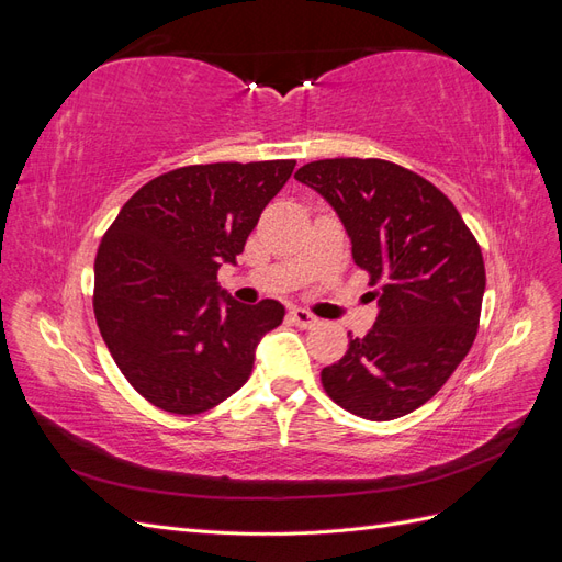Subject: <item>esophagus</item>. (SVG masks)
Here are the masks:
<instances>
[{"label":"esophagus","instance_id":"34e87169","mask_svg":"<svg viewBox=\"0 0 562 562\" xmlns=\"http://www.w3.org/2000/svg\"><path fill=\"white\" fill-rule=\"evenodd\" d=\"M288 316H291V321L295 323V326H300V328H314L316 323H318V318L312 312L302 310V307L291 310V312H288Z\"/></svg>","mask_w":562,"mask_h":562}]
</instances>
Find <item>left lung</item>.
Returning a JSON list of instances; mask_svg holds the SVG:
<instances>
[{"instance_id":"8db88e82","label":"left lung","mask_w":562,"mask_h":562,"mask_svg":"<svg viewBox=\"0 0 562 562\" xmlns=\"http://www.w3.org/2000/svg\"><path fill=\"white\" fill-rule=\"evenodd\" d=\"M335 209L368 271L378 321L321 370L351 415L389 422L436 396L479 333L485 265L452 201L384 159H321L295 173Z\"/></svg>"}]
</instances>
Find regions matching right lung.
Instances as JSON below:
<instances>
[{"instance_id":"add662e5","label":"right lung","mask_w":562,"mask_h":562,"mask_svg":"<svg viewBox=\"0 0 562 562\" xmlns=\"http://www.w3.org/2000/svg\"><path fill=\"white\" fill-rule=\"evenodd\" d=\"M295 161L201 164L143 184L95 258L93 312L114 363L151 405L199 415L239 391L283 304L236 302L217 269L244 252Z\"/></svg>"}]
</instances>
